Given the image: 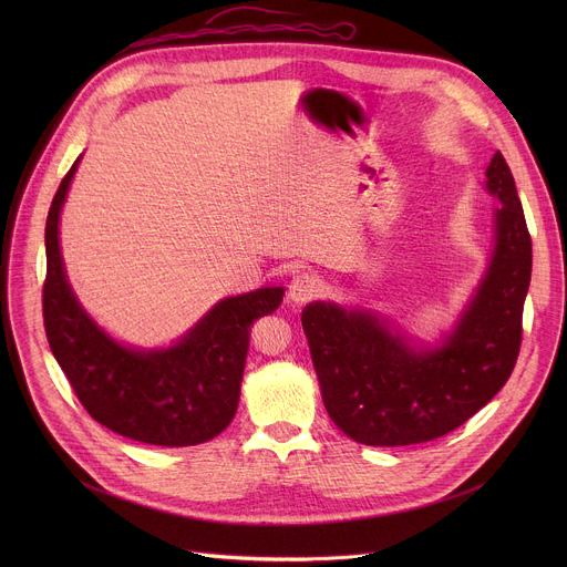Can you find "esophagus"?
Masks as SVG:
<instances>
[{
  "instance_id": "34e87169",
  "label": "esophagus",
  "mask_w": 567,
  "mask_h": 567,
  "mask_svg": "<svg viewBox=\"0 0 567 567\" xmlns=\"http://www.w3.org/2000/svg\"><path fill=\"white\" fill-rule=\"evenodd\" d=\"M318 293H320V280L313 274L293 276V280L289 282V291H287V296L293 305H305L311 298H316Z\"/></svg>"
}]
</instances>
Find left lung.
Returning a JSON list of instances; mask_svg holds the SVG:
<instances>
[{"mask_svg": "<svg viewBox=\"0 0 567 567\" xmlns=\"http://www.w3.org/2000/svg\"><path fill=\"white\" fill-rule=\"evenodd\" d=\"M484 188L494 208V249L475 293L435 346L413 341L385 316L309 302L302 330L332 422L368 446L437 440L473 417L507 383L520 350L532 278V237L501 152Z\"/></svg>", "mask_w": 567, "mask_h": 567, "instance_id": "1", "label": "left lung"}]
</instances>
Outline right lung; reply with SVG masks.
<instances>
[{"label": "right lung", "mask_w": 567, "mask_h": 567, "mask_svg": "<svg viewBox=\"0 0 567 567\" xmlns=\"http://www.w3.org/2000/svg\"><path fill=\"white\" fill-rule=\"evenodd\" d=\"M80 156L51 202L42 313L49 348L85 411L110 431L154 444L195 446L235 417L251 326L282 302L285 287L219 300L171 348L141 350L112 339L78 302L60 254V213Z\"/></svg>", "instance_id": "1"}]
</instances>
